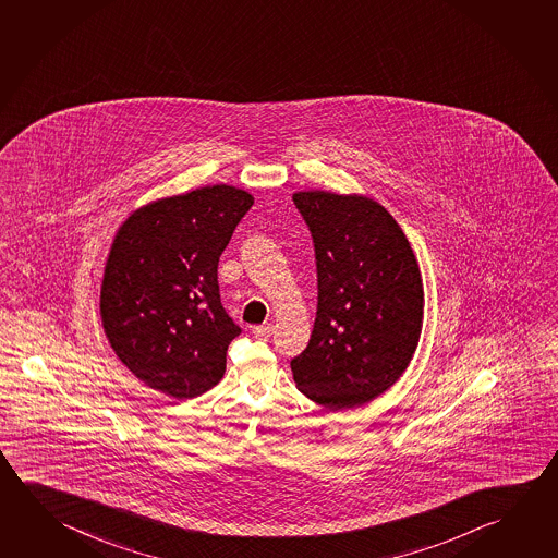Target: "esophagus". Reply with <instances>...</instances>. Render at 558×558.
<instances>
[{
    "instance_id": "obj_1",
    "label": "esophagus",
    "mask_w": 558,
    "mask_h": 558,
    "mask_svg": "<svg viewBox=\"0 0 558 558\" xmlns=\"http://www.w3.org/2000/svg\"><path fill=\"white\" fill-rule=\"evenodd\" d=\"M253 335H255L256 339H268L272 335V325L270 323L256 325V327H253Z\"/></svg>"
}]
</instances>
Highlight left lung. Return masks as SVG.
Listing matches in <instances>:
<instances>
[{"label":"left lung","instance_id":"obj_1","mask_svg":"<svg viewBox=\"0 0 558 558\" xmlns=\"http://www.w3.org/2000/svg\"><path fill=\"white\" fill-rule=\"evenodd\" d=\"M317 265V317L292 361L298 390L327 410L356 408L400 380L420 342L423 280L396 219L371 197L295 192Z\"/></svg>","mask_w":558,"mask_h":558}]
</instances>
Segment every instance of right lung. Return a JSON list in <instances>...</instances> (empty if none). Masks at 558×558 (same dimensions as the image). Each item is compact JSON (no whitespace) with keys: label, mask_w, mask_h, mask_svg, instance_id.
I'll return each instance as SVG.
<instances>
[{"label":"right lung","mask_w":558,"mask_h":558,"mask_svg":"<svg viewBox=\"0 0 558 558\" xmlns=\"http://www.w3.org/2000/svg\"><path fill=\"white\" fill-rule=\"evenodd\" d=\"M253 204L235 186L197 187L138 207L119 227L99 315L119 361L148 388L187 400L223 378L241 327L221 305L217 265Z\"/></svg>","instance_id":"obj_1"}]
</instances>
